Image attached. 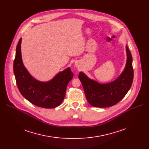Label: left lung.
I'll return each mask as SVG.
<instances>
[{
	"label": "left lung",
	"instance_id": "1",
	"mask_svg": "<svg viewBox=\"0 0 149 149\" xmlns=\"http://www.w3.org/2000/svg\"><path fill=\"white\" fill-rule=\"evenodd\" d=\"M127 62L123 72L117 79L109 83L101 84L90 79L80 72L79 78L81 82L88 103L97 107H107L118 103L129 91L134 79L132 57L126 45Z\"/></svg>",
	"mask_w": 149,
	"mask_h": 149
}]
</instances>
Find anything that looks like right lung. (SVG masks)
Returning a JSON list of instances; mask_svg holds the SVG:
<instances>
[{
	"mask_svg": "<svg viewBox=\"0 0 149 149\" xmlns=\"http://www.w3.org/2000/svg\"><path fill=\"white\" fill-rule=\"evenodd\" d=\"M21 42L22 38L16 47L13 65L15 81L21 94L38 107L51 109L58 106L63 101L68 84L74 76L70 68L59 72L49 81L36 80L23 64Z\"/></svg>",
	"mask_w": 149,
	"mask_h": 149,
	"instance_id": "1",
	"label": "right lung"
}]
</instances>
